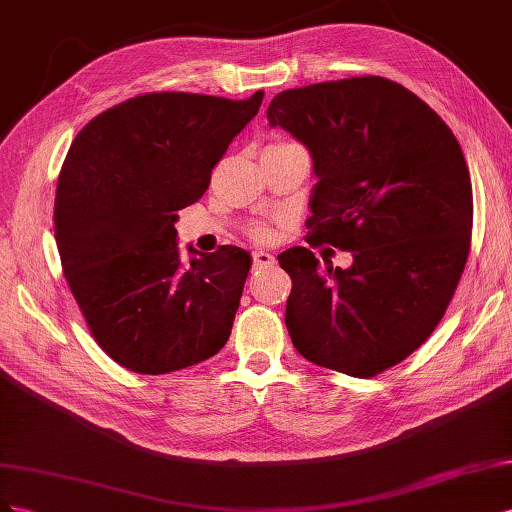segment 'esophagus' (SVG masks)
<instances>
[{
    "label": "esophagus",
    "instance_id": "obj_1",
    "mask_svg": "<svg viewBox=\"0 0 512 512\" xmlns=\"http://www.w3.org/2000/svg\"><path fill=\"white\" fill-rule=\"evenodd\" d=\"M274 261H276V257L268 251H255L253 253V266L255 268H270V266H274Z\"/></svg>",
    "mask_w": 512,
    "mask_h": 512
}]
</instances>
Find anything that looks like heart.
I'll list each match as a JSON object with an SVG mask.
<instances>
[{
    "mask_svg": "<svg viewBox=\"0 0 512 512\" xmlns=\"http://www.w3.org/2000/svg\"><path fill=\"white\" fill-rule=\"evenodd\" d=\"M253 236H255V238H268V236H270V229L257 227V229H253Z\"/></svg>",
    "mask_w": 512,
    "mask_h": 512,
    "instance_id": "1",
    "label": "heart"
}]
</instances>
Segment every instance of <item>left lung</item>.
I'll return each mask as SVG.
<instances>
[{
  "mask_svg": "<svg viewBox=\"0 0 512 512\" xmlns=\"http://www.w3.org/2000/svg\"><path fill=\"white\" fill-rule=\"evenodd\" d=\"M266 118L311 154L309 242L354 257L343 270L302 246L279 255L291 343L319 367L373 377L427 341L463 274L474 203L459 141L384 77L285 90Z\"/></svg>",
  "mask_w": 512,
  "mask_h": 512,
  "instance_id": "obj_1",
  "label": "left lung"
}]
</instances>
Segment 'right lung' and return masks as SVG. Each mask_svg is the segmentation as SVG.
I'll list each match as a JSON object with an SVG mask.
<instances>
[{
    "instance_id": "right-lung-1",
    "label": "right lung",
    "mask_w": 512,
    "mask_h": 512,
    "mask_svg": "<svg viewBox=\"0 0 512 512\" xmlns=\"http://www.w3.org/2000/svg\"><path fill=\"white\" fill-rule=\"evenodd\" d=\"M264 100L160 92L100 113L72 141L55 193L62 268L96 343L128 371L160 375L227 343L251 253L180 257L178 212Z\"/></svg>"
}]
</instances>
